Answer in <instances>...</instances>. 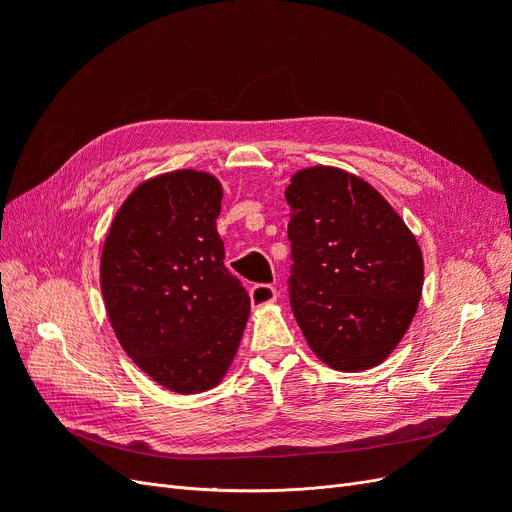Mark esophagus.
I'll return each instance as SVG.
<instances>
[{"label": "esophagus", "instance_id": "obj_1", "mask_svg": "<svg viewBox=\"0 0 512 512\" xmlns=\"http://www.w3.org/2000/svg\"><path fill=\"white\" fill-rule=\"evenodd\" d=\"M250 301H252V307L271 305L277 301V288L269 286V284H256L250 290Z\"/></svg>", "mask_w": 512, "mask_h": 512}]
</instances>
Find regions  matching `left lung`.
Returning a JSON list of instances; mask_svg holds the SVG:
<instances>
[{
  "instance_id": "8db88e82",
  "label": "left lung",
  "mask_w": 512,
  "mask_h": 512,
  "mask_svg": "<svg viewBox=\"0 0 512 512\" xmlns=\"http://www.w3.org/2000/svg\"><path fill=\"white\" fill-rule=\"evenodd\" d=\"M286 203L290 305L309 348L339 371L376 367L421 301L416 237L378 190L342 168L294 173Z\"/></svg>"
}]
</instances>
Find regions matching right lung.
Wrapping results in <instances>:
<instances>
[{
	"instance_id": "right-lung-1",
	"label": "right lung",
	"mask_w": 512,
	"mask_h": 512,
	"mask_svg": "<svg viewBox=\"0 0 512 512\" xmlns=\"http://www.w3.org/2000/svg\"><path fill=\"white\" fill-rule=\"evenodd\" d=\"M220 211L218 179L173 170L123 200L102 247V297L121 348L181 395L220 384L250 316V297L224 267Z\"/></svg>"
}]
</instances>
